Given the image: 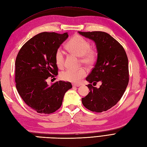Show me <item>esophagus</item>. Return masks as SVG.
I'll return each instance as SVG.
<instances>
[{"instance_id":"esophagus-1","label":"esophagus","mask_w":147,"mask_h":147,"mask_svg":"<svg viewBox=\"0 0 147 147\" xmlns=\"http://www.w3.org/2000/svg\"><path fill=\"white\" fill-rule=\"evenodd\" d=\"M73 87H79L80 86V84H72Z\"/></svg>"}]
</instances>
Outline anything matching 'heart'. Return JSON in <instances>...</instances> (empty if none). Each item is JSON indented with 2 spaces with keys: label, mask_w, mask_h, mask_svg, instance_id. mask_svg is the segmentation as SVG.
Returning a JSON list of instances; mask_svg holds the SVG:
<instances>
[{
  "label": "heart",
  "mask_w": 147,
  "mask_h": 147,
  "mask_svg": "<svg viewBox=\"0 0 147 147\" xmlns=\"http://www.w3.org/2000/svg\"><path fill=\"white\" fill-rule=\"evenodd\" d=\"M66 48L70 52L82 57V62L87 65H92L97 58V53L90 49V42L80 35H75L66 45ZM55 62L58 68L62 69L64 65L65 53L61 49H58L55 53ZM86 70L84 68H69L63 71L60 77L63 80L77 83L86 75Z\"/></svg>",
  "instance_id": "obj_1"
}]
</instances>
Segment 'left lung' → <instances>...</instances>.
Instances as JSON below:
<instances>
[{
  "instance_id": "8db88e82",
  "label": "left lung",
  "mask_w": 147,
  "mask_h": 147,
  "mask_svg": "<svg viewBox=\"0 0 147 147\" xmlns=\"http://www.w3.org/2000/svg\"><path fill=\"white\" fill-rule=\"evenodd\" d=\"M83 36L96 45L97 59L94 67L86 78L89 83V94L82 98L85 108L96 113L111 108L122 98L129 82L128 59L123 47L107 33L82 32ZM102 83L99 88L90 83Z\"/></svg>"
}]
</instances>
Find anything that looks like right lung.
I'll list each match as a JSON object with an SVG mask.
<instances>
[{
	"instance_id": "add662e5",
	"label": "right lung",
	"mask_w": 147,
	"mask_h": 147,
	"mask_svg": "<svg viewBox=\"0 0 147 147\" xmlns=\"http://www.w3.org/2000/svg\"><path fill=\"white\" fill-rule=\"evenodd\" d=\"M68 37L67 33H41L28 40L18 54L17 90L24 102L38 113L55 112L61 106L65 93L72 88L69 82L59 81L49 86L46 81L58 75L55 53Z\"/></svg>"
}]
</instances>
